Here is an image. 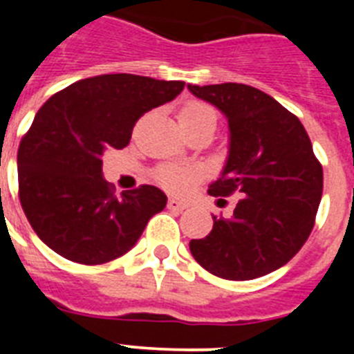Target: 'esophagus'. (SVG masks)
I'll list each match as a JSON object with an SVG mask.
<instances>
[{"label": "esophagus", "mask_w": 354, "mask_h": 354, "mask_svg": "<svg viewBox=\"0 0 354 354\" xmlns=\"http://www.w3.org/2000/svg\"><path fill=\"white\" fill-rule=\"evenodd\" d=\"M168 209H174V211H184V209H187V204L186 202H180V200L177 198H170L168 200Z\"/></svg>", "instance_id": "34e87169"}]
</instances>
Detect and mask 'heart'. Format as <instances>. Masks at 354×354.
Listing matches in <instances>:
<instances>
[{
    "mask_svg": "<svg viewBox=\"0 0 354 354\" xmlns=\"http://www.w3.org/2000/svg\"><path fill=\"white\" fill-rule=\"evenodd\" d=\"M207 118L216 120L214 109L200 101L186 102L179 111L180 126H192V124H198V122L207 120ZM156 179L162 187H167L170 192L183 193L196 179V170L189 167H179V165H165L156 171Z\"/></svg>",
    "mask_w": 354,
    "mask_h": 354,
    "instance_id": "1",
    "label": "heart"
}]
</instances>
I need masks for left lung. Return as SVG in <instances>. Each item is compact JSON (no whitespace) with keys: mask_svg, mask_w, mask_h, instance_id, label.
Returning a JSON list of instances; mask_svg holds the SVG:
<instances>
[{"mask_svg":"<svg viewBox=\"0 0 354 354\" xmlns=\"http://www.w3.org/2000/svg\"><path fill=\"white\" fill-rule=\"evenodd\" d=\"M187 88L228 120V158L209 195L221 202L239 196L230 218L212 216L209 236L189 241L192 255L225 280L264 277L287 264L310 236L323 167L299 118L262 90L241 83Z\"/></svg>","mask_w":354,"mask_h":354,"instance_id":"8db88e82","label":"left lung"}]
</instances>
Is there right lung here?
<instances>
[{
    "label": "right lung",
    "mask_w": 354,
    "mask_h": 354,
    "mask_svg": "<svg viewBox=\"0 0 354 354\" xmlns=\"http://www.w3.org/2000/svg\"><path fill=\"white\" fill-rule=\"evenodd\" d=\"M183 88L184 81L102 74L71 84L39 109L19 145V200L53 252L95 266L136 245L167 195L143 184L117 196L102 177V154L124 149L136 120Z\"/></svg>",
    "instance_id": "add662e5"
}]
</instances>
